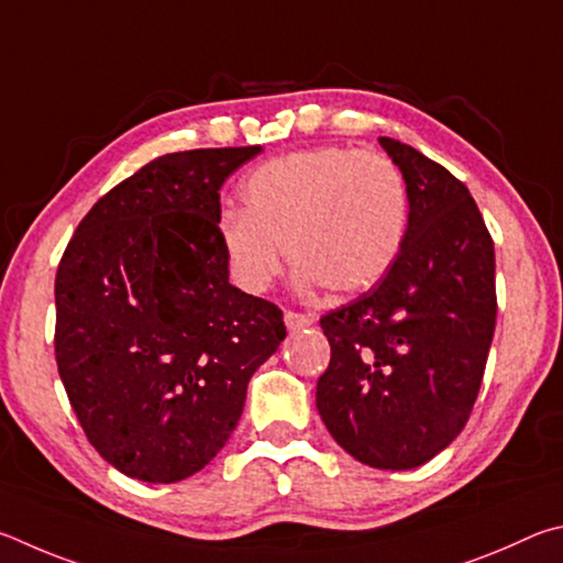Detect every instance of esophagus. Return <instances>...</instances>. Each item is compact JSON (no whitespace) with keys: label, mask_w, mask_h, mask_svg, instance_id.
I'll return each mask as SVG.
<instances>
[{"label":"esophagus","mask_w":563,"mask_h":563,"mask_svg":"<svg viewBox=\"0 0 563 563\" xmlns=\"http://www.w3.org/2000/svg\"><path fill=\"white\" fill-rule=\"evenodd\" d=\"M284 323H287L289 331H301V329L311 327L313 317H309V313H299V311H287L284 313Z\"/></svg>","instance_id":"1"}]
</instances>
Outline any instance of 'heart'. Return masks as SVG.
Masks as SVG:
<instances>
[{"label":"heart","instance_id":"b5f03b06","mask_svg":"<svg viewBox=\"0 0 563 563\" xmlns=\"http://www.w3.org/2000/svg\"><path fill=\"white\" fill-rule=\"evenodd\" d=\"M244 210L217 234L240 289L262 294L282 272V244L301 287L361 294L390 272L408 234V187L390 157L323 145L272 157L244 177Z\"/></svg>","mask_w":563,"mask_h":563}]
</instances>
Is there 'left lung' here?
<instances>
[{"label": "left lung", "instance_id": "left-lung-1", "mask_svg": "<svg viewBox=\"0 0 563 563\" xmlns=\"http://www.w3.org/2000/svg\"><path fill=\"white\" fill-rule=\"evenodd\" d=\"M408 187V234L376 287L321 317L317 408L363 465L418 467L467 426L497 321L495 242L465 183L378 137Z\"/></svg>", "mask_w": 563, "mask_h": 563}]
</instances>
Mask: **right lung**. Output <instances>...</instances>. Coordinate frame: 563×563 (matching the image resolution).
<instances>
[{
	"label": "right lung",
	"mask_w": 563,
	"mask_h": 563,
	"mask_svg": "<svg viewBox=\"0 0 563 563\" xmlns=\"http://www.w3.org/2000/svg\"><path fill=\"white\" fill-rule=\"evenodd\" d=\"M260 151L155 157L88 210L58 262V376L88 442L133 479L200 472L287 336L276 303L232 287L217 234L222 183Z\"/></svg>",
	"instance_id": "right-lung-1"
}]
</instances>
